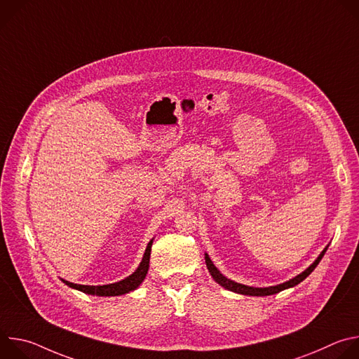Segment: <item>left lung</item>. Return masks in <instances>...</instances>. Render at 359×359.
Instances as JSON below:
<instances>
[{"mask_svg":"<svg viewBox=\"0 0 359 359\" xmlns=\"http://www.w3.org/2000/svg\"><path fill=\"white\" fill-rule=\"evenodd\" d=\"M327 248H328V245L321 251V254L318 255L317 260H316V262H314L309 269L304 270L301 274H298L297 277H294V278H291V280H288V281H285V283H283V284L271 285V287H263V288H259V287H250V285H244V284L236 283V281H233V280H229L227 277H224V276H223V274L216 269V266L213 264V262L210 260V257H209L208 254H204V259H206L208 270H209V273L212 274V277L215 278V281H216V283H219V284H220L222 287H224L226 290H230V291H233V292L243 294V295L264 297V295H273V294H277V292H280V291H283V290L291 288V287H294V285L299 284L301 281H304L306 277H309V276L314 271V269L318 266V263H320V262H321V259L324 257V254H325Z\"/></svg>","mask_w":359,"mask_h":359,"instance_id":"left-lung-1","label":"left lung"}]
</instances>
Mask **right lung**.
Instances as JSON below:
<instances>
[{
    "instance_id": "right-lung-1",
    "label": "right lung",
    "mask_w": 359,
    "mask_h": 359,
    "mask_svg": "<svg viewBox=\"0 0 359 359\" xmlns=\"http://www.w3.org/2000/svg\"><path fill=\"white\" fill-rule=\"evenodd\" d=\"M151 243H153V238L149 241V244L144 250V254H143V259H142L139 267L136 269V271L133 274H130L129 277H126L125 280H122V281L108 284V285H82V284H74V283H69V281H65V280H62V281L71 288L79 290L85 294L99 295V297H115V295H122V294H126L129 291H133L142 284V281L144 280V277L147 274Z\"/></svg>"
}]
</instances>
